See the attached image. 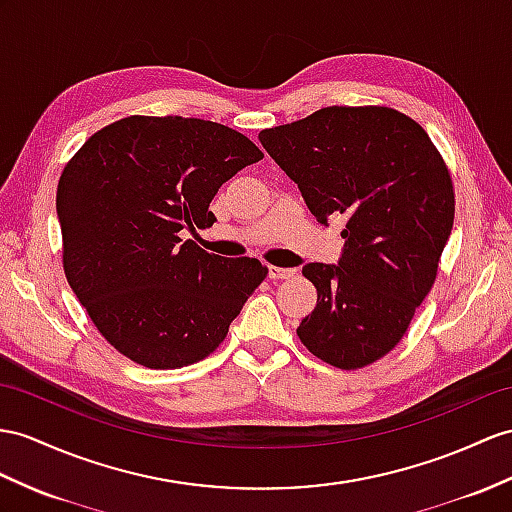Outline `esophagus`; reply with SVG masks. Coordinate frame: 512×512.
<instances>
[{
	"mask_svg": "<svg viewBox=\"0 0 512 512\" xmlns=\"http://www.w3.org/2000/svg\"><path fill=\"white\" fill-rule=\"evenodd\" d=\"M297 273V269H291V267H269V278L271 280H289L293 278Z\"/></svg>",
	"mask_w": 512,
	"mask_h": 512,
	"instance_id": "esophagus-1",
	"label": "esophagus"
}]
</instances>
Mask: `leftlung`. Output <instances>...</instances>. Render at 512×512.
<instances>
[{
  "mask_svg": "<svg viewBox=\"0 0 512 512\" xmlns=\"http://www.w3.org/2000/svg\"><path fill=\"white\" fill-rule=\"evenodd\" d=\"M310 213L345 215L336 265L308 263L317 306L297 336L323 363L360 369L400 343L454 226V186L417 121L384 106H328L258 134Z\"/></svg>",
  "mask_w": 512,
  "mask_h": 512,
  "instance_id": "obj_1",
  "label": "left lung"
}]
</instances>
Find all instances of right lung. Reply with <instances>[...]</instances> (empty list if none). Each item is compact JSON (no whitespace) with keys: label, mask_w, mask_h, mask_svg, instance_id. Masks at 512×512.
<instances>
[{"label":"right lung","mask_w":512,"mask_h":512,"mask_svg":"<svg viewBox=\"0 0 512 512\" xmlns=\"http://www.w3.org/2000/svg\"><path fill=\"white\" fill-rule=\"evenodd\" d=\"M263 156L215 121L134 115L95 132L67 162L56 193L62 265L117 352L178 369L226 339L267 267L208 254L180 232L213 226L219 186Z\"/></svg>","instance_id":"add662e5"}]
</instances>
